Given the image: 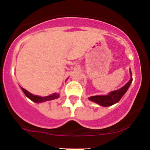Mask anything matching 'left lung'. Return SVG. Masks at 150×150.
Segmentation results:
<instances>
[{
    "label": "left lung",
    "instance_id": "1",
    "mask_svg": "<svg viewBox=\"0 0 150 150\" xmlns=\"http://www.w3.org/2000/svg\"><path fill=\"white\" fill-rule=\"evenodd\" d=\"M130 72H131V70H130ZM131 77H132L131 72ZM131 82H132V78H131L130 81H128L123 87L118 89V90L110 92L108 95L91 96V97L88 98V99L90 101H92V102H96V103L99 104V105L102 106V107H108V106L113 105L114 104L118 102L120 100V99L122 98V96L126 93L127 90H128V88H129Z\"/></svg>",
    "mask_w": 150,
    "mask_h": 150
}]
</instances>
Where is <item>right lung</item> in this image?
I'll return each instance as SVG.
<instances>
[{
    "label": "right lung",
    "instance_id": "1",
    "mask_svg": "<svg viewBox=\"0 0 150 150\" xmlns=\"http://www.w3.org/2000/svg\"><path fill=\"white\" fill-rule=\"evenodd\" d=\"M21 88H22V91L24 92V93H25V96H26L27 97H28L29 99H31L33 102H37V103H39V102H46V101L53 100V99H57V98L59 97V93H53V94L49 95V96L42 97V96H35V95L32 94V93H30V92L28 91L26 89L23 88L21 87Z\"/></svg>",
    "mask_w": 150,
    "mask_h": 150
}]
</instances>
